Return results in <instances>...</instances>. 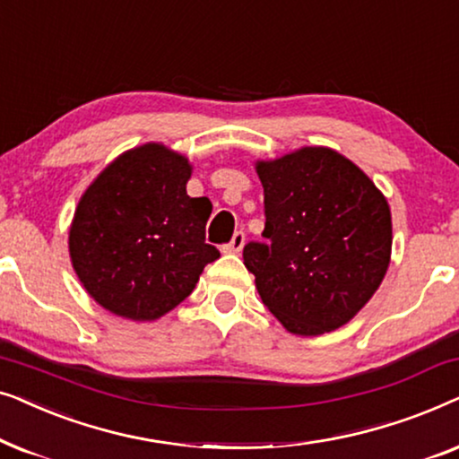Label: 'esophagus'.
<instances>
[{"mask_svg": "<svg viewBox=\"0 0 459 459\" xmlns=\"http://www.w3.org/2000/svg\"><path fill=\"white\" fill-rule=\"evenodd\" d=\"M244 242H247V236H244V231H236V234L231 236V240L223 247V253H231V255L240 253Z\"/></svg>", "mask_w": 459, "mask_h": 459, "instance_id": "34e87169", "label": "esophagus"}]
</instances>
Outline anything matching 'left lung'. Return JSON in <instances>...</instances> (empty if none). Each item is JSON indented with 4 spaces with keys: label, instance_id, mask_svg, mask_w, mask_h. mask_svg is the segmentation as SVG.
I'll list each match as a JSON object with an SVG mask.
<instances>
[{
    "label": "left lung",
    "instance_id": "8db88e82",
    "mask_svg": "<svg viewBox=\"0 0 459 459\" xmlns=\"http://www.w3.org/2000/svg\"><path fill=\"white\" fill-rule=\"evenodd\" d=\"M265 242L244 247L263 305L288 332L317 336L351 322L391 263L393 225L374 181L336 150L307 146L256 162Z\"/></svg>",
    "mask_w": 459,
    "mask_h": 459
}]
</instances>
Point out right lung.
I'll use <instances>...</instances> for the list:
<instances>
[{
	"instance_id": "add662e5",
	"label": "right lung",
	"mask_w": 459,
	"mask_h": 459,
	"mask_svg": "<svg viewBox=\"0 0 459 459\" xmlns=\"http://www.w3.org/2000/svg\"><path fill=\"white\" fill-rule=\"evenodd\" d=\"M192 165L162 143L127 150L81 196L68 231L74 273L115 316L152 322L190 297L219 250L204 242L212 204L190 198Z\"/></svg>"
}]
</instances>
